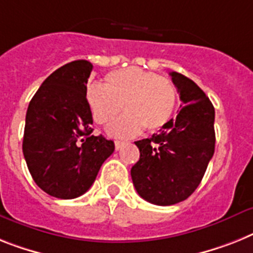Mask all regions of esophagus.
Returning a JSON list of instances; mask_svg holds the SVG:
<instances>
[{
	"label": "esophagus",
	"mask_w": 253,
	"mask_h": 253,
	"mask_svg": "<svg viewBox=\"0 0 253 253\" xmlns=\"http://www.w3.org/2000/svg\"><path fill=\"white\" fill-rule=\"evenodd\" d=\"M123 141H120V140H116V141H114V145H116V150H120L121 148H122L123 146Z\"/></svg>",
	"instance_id": "34e87169"
}]
</instances>
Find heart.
<instances>
[{
    "instance_id": "1",
    "label": "heart",
    "mask_w": 253,
    "mask_h": 253,
    "mask_svg": "<svg viewBox=\"0 0 253 253\" xmlns=\"http://www.w3.org/2000/svg\"><path fill=\"white\" fill-rule=\"evenodd\" d=\"M86 101L99 125H108L126 110L107 128L110 136L126 139L139 135L144 127L154 132L166 126L176 110L177 90L169 78L130 67L108 74L105 86L88 84Z\"/></svg>"
}]
</instances>
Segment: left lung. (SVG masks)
I'll return each mask as SVG.
<instances>
[{"mask_svg": "<svg viewBox=\"0 0 253 253\" xmlns=\"http://www.w3.org/2000/svg\"><path fill=\"white\" fill-rule=\"evenodd\" d=\"M181 110L158 133L135 141L140 158L131 177L141 198L157 206L185 201L198 188L215 153V108L197 84L171 72Z\"/></svg>", "mask_w": 253, "mask_h": 253, "instance_id": "left-lung-1", "label": "left lung"}]
</instances>
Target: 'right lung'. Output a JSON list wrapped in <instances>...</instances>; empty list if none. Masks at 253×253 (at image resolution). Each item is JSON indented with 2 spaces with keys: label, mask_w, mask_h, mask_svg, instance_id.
<instances>
[{
  "label": "right lung",
  "mask_w": 253,
  "mask_h": 253,
  "mask_svg": "<svg viewBox=\"0 0 253 253\" xmlns=\"http://www.w3.org/2000/svg\"><path fill=\"white\" fill-rule=\"evenodd\" d=\"M92 71L76 60L51 73L29 103L23 154L29 172L51 197L77 198L91 188L114 143L92 135L86 84Z\"/></svg>",
  "instance_id": "right-lung-1"
}]
</instances>
